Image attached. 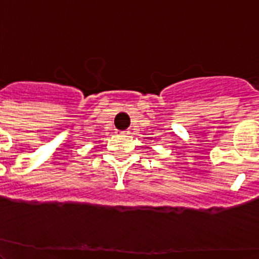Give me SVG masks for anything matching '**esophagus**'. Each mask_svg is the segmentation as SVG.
Instances as JSON below:
<instances>
[{
	"instance_id": "34e87169",
	"label": "esophagus",
	"mask_w": 259,
	"mask_h": 259,
	"mask_svg": "<svg viewBox=\"0 0 259 259\" xmlns=\"http://www.w3.org/2000/svg\"><path fill=\"white\" fill-rule=\"evenodd\" d=\"M116 134H119V135H126V134H129V132H127V130H124V132H116Z\"/></svg>"
}]
</instances>
